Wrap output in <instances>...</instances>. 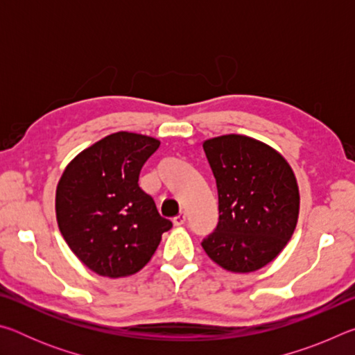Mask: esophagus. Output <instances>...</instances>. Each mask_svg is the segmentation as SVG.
<instances>
[{
    "mask_svg": "<svg viewBox=\"0 0 355 355\" xmlns=\"http://www.w3.org/2000/svg\"><path fill=\"white\" fill-rule=\"evenodd\" d=\"M184 222H186V214L184 213H180L177 218H173V224H175L177 227L184 225Z\"/></svg>",
    "mask_w": 355,
    "mask_h": 355,
    "instance_id": "34e87169",
    "label": "esophagus"
}]
</instances>
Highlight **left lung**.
Returning <instances> with one entry per match:
<instances>
[{"label": "left lung", "instance_id": "8db88e82", "mask_svg": "<svg viewBox=\"0 0 355 355\" xmlns=\"http://www.w3.org/2000/svg\"><path fill=\"white\" fill-rule=\"evenodd\" d=\"M219 197V224L202 248L225 271L248 274L271 263L299 218V186L277 150L254 137L203 141Z\"/></svg>", "mask_w": 355, "mask_h": 355}]
</instances>
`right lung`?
<instances>
[{"mask_svg":"<svg viewBox=\"0 0 355 355\" xmlns=\"http://www.w3.org/2000/svg\"><path fill=\"white\" fill-rule=\"evenodd\" d=\"M159 144L146 135L112 133L78 153L59 178V230L78 260L101 277L139 272L172 227L137 184Z\"/></svg>","mask_w":355,"mask_h":355,"instance_id":"obj_1","label":"right lung"}]
</instances>
